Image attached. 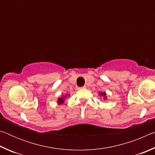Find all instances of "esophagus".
<instances>
[{"instance_id": "34e87169", "label": "esophagus", "mask_w": 155, "mask_h": 155, "mask_svg": "<svg viewBox=\"0 0 155 155\" xmlns=\"http://www.w3.org/2000/svg\"><path fill=\"white\" fill-rule=\"evenodd\" d=\"M86 87V86H83V87H79L78 89H85Z\"/></svg>"}]
</instances>
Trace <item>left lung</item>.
Masks as SVG:
<instances>
[{"instance_id":"8db88e82","label":"left lung","mask_w":155,"mask_h":155,"mask_svg":"<svg viewBox=\"0 0 155 155\" xmlns=\"http://www.w3.org/2000/svg\"><path fill=\"white\" fill-rule=\"evenodd\" d=\"M98 96H100L102 98H103L104 101H106L107 99V94L105 91H100L99 94H98Z\"/></svg>"}]
</instances>
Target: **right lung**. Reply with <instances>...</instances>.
<instances>
[{
  "mask_svg": "<svg viewBox=\"0 0 155 155\" xmlns=\"http://www.w3.org/2000/svg\"><path fill=\"white\" fill-rule=\"evenodd\" d=\"M69 96H70V94H65V95H64V94H63V95L61 97H59L58 99H57V104H62L65 102V99L68 98V97Z\"/></svg>",
  "mask_w": 155,
  "mask_h": 155,
  "instance_id": "add662e5",
  "label": "right lung"
}]
</instances>
